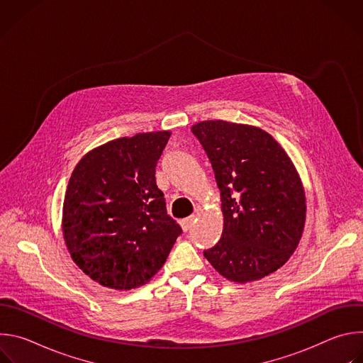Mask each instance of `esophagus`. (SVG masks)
I'll use <instances>...</instances> for the list:
<instances>
[{
  "instance_id": "esophagus-1",
  "label": "esophagus",
  "mask_w": 363,
  "mask_h": 363,
  "mask_svg": "<svg viewBox=\"0 0 363 363\" xmlns=\"http://www.w3.org/2000/svg\"><path fill=\"white\" fill-rule=\"evenodd\" d=\"M195 221H196V217H195V216H189L188 218H184V220L181 221V227L184 228V231H188V230L194 225Z\"/></svg>"
}]
</instances>
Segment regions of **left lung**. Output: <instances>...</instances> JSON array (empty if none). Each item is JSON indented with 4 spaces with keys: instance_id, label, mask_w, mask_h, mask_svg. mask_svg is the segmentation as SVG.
Wrapping results in <instances>:
<instances>
[{
    "instance_id": "left-lung-1",
    "label": "left lung",
    "mask_w": 363,
    "mask_h": 363,
    "mask_svg": "<svg viewBox=\"0 0 363 363\" xmlns=\"http://www.w3.org/2000/svg\"><path fill=\"white\" fill-rule=\"evenodd\" d=\"M216 174L224 228L203 255L225 279L260 280L294 252L306 221V196L284 149L266 130L225 121L192 126Z\"/></svg>"
}]
</instances>
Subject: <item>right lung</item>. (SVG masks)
<instances>
[{
	"label": "right lung",
	"instance_id": "add662e5",
	"mask_svg": "<svg viewBox=\"0 0 363 363\" xmlns=\"http://www.w3.org/2000/svg\"><path fill=\"white\" fill-rule=\"evenodd\" d=\"M171 132L101 145L76 165L63 203V235L90 279L130 290L157 274L182 233L167 213L155 168Z\"/></svg>",
	"mask_w": 363,
	"mask_h": 363
}]
</instances>
